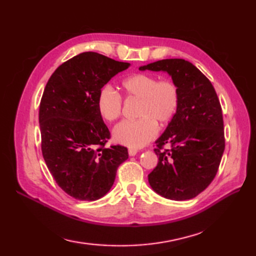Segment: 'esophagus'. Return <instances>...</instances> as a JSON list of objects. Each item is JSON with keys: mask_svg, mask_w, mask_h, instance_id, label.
I'll use <instances>...</instances> for the list:
<instances>
[{"mask_svg": "<svg viewBox=\"0 0 256 256\" xmlns=\"http://www.w3.org/2000/svg\"><path fill=\"white\" fill-rule=\"evenodd\" d=\"M128 153H129V155L130 156H134V155L138 153V151H136V148H130L129 150H128Z\"/></svg>", "mask_w": 256, "mask_h": 256, "instance_id": "esophagus-1", "label": "esophagus"}]
</instances>
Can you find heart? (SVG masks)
I'll return each mask as SVG.
<instances>
[{
  "instance_id": "1",
  "label": "heart",
  "mask_w": 256,
  "mask_h": 256,
  "mask_svg": "<svg viewBox=\"0 0 256 256\" xmlns=\"http://www.w3.org/2000/svg\"><path fill=\"white\" fill-rule=\"evenodd\" d=\"M127 98L139 100L136 120H124L113 130L114 140L120 144L141 148L158 134V124L170 122L179 105L178 86L170 79L154 74H136L122 81ZM98 110L105 120L114 122L122 115V98L110 86H104L98 96Z\"/></svg>"
}]
</instances>
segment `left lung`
I'll return each mask as SVG.
<instances>
[{
  "label": "left lung",
  "instance_id": "left-lung-1",
  "mask_svg": "<svg viewBox=\"0 0 256 256\" xmlns=\"http://www.w3.org/2000/svg\"><path fill=\"white\" fill-rule=\"evenodd\" d=\"M166 72L179 89V105L164 134L155 141L158 166L148 174L152 189L170 200L196 198L215 178L225 150L222 112L213 84L182 58L141 66ZM168 144L170 149H164Z\"/></svg>",
  "mask_w": 256,
  "mask_h": 256
}]
</instances>
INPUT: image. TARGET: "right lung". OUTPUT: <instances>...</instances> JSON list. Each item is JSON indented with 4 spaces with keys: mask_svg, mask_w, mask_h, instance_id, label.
<instances>
[{
    "mask_svg": "<svg viewBox=\"0 0 256 256\" xmlns=\"http://www.w3.org/2000/svg\"><path fill=\"white\" fill-rule=\"evenodd\" d=\"M129 66L84 52L56 68L46 86L39 110L42 155L56 184L77 200L106 194L128 158L127 148H105L110 134L98 110V96Z\"/></svg>",
    "mask_w": 256,
    "mask_h": 256,
    "instance_id": "add662e5",
    "label": "right lung"
}]
</instances>
